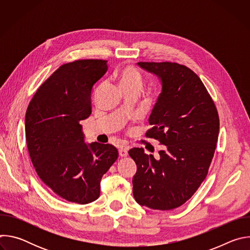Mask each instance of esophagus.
<instances>
[{
  "instance_id": "34e87169",
  "label": "esophagus",
  "mask_w": 250,
  "mask_h": 250,
  "mask_svg": "<svg viewBox=\"0 0 250 250\" xmlns=\"http://www.w3.org/2000/svg\"><path fill=\"white\" fill-rule=\"evenodd\" d=\"M128 149H129L128 146H122V147H120V148H119V154H120V156H122V157L127 156V151H128Z\"/></svg>"
}]
</instances>
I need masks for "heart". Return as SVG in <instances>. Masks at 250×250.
Wrapping results in <instances>:
<instances>
[{
	"label": "heart",
	"mask_w": 250,
	"mask_h": 250,
	"mask_svg": "<svg viewBox=\"0 0 250 250\" xmlns=\"http://www.w3.org/2000/svg\"><path fill=\"white\" fill-rule=\"evenodd\" d=\"M118 79L123 90L129 88H135L139 90L142 86V77L140 73L132 67L123 68L120 71Z\"/></svg>",
	"instance_id": "obj_1"
}]
</instances>
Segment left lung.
Instances as JSON below:
<instances>
[{"mask_svg":"<svg viewBox=\"0 0 250 250\" xmlns=\"http://www.w3.org/2000/svg\"><path fill=\"white\" fill-rule=\"evenodd\" d=\"M156 75L162 92L146 133L164 146L159 159L131 148L137 166L132 178L135 201L153 209L185 204L207 177L220 131L217 108L205 85L188 67L175 62H138Z\"/></svg>","mask_w":250,"mask_h":250,"instance_id":"left-lung-1","label":"left lung"}]
</instances>
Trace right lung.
I'll use <instances>...</instances> for the list:
<instances>
[{"mask_svg": "<svg viewBox=\"0 0 250 250\" xmlns=\"http://www.w3.org/2000/svg\"><path fill=\"white\" fill-rule=\"evenodd\" d=\"M106 70V60L101 59L61 65L38 89L25 113V139L35 171L68 202L96 201L103 175L119 156L112 145H86L80 125L92 113L93 87Z\"/></svg>", "mask_w": 250, "mask_h": 250, "instance_id": "1", "label": "right lung"}]
</instances>
